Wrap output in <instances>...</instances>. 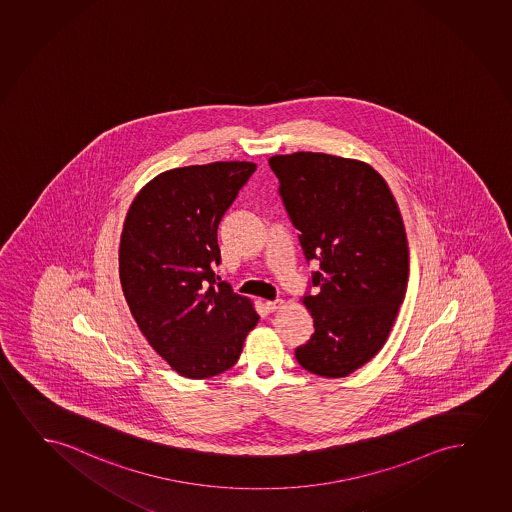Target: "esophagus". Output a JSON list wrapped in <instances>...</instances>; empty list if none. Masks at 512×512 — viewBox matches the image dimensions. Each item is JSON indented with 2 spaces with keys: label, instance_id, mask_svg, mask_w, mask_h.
<instances>
[{
  "label": "esophagus",
  "instance_id": "34e87169",
  "mask_svg": "<svg viewBox=\"0 0 512 512\" xmlns=\"http://www.w3.org/2000/svg\"><path fill=\"white\" fill-rule=\"evenodd\" d=\"M283 300H267L266 302V309L269 312L278 311V309H281L283 307Z\"/></svg>",
  "mask_w": 512,
  "mask_h": 512
}]
</instances>
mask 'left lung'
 Listing matches in <instances>:
<instances>
[{"instance_id": "1", "label": "left lung", "mask_w": 512, "mask_h": 512, "mask_svg": "<svg viewBox=\"0 0 512 512\" xmlns=\"http://www.w3.org/2000/svg\"><path fill=\"white\" fill-rule=\"evenodd\" d=\"M269 166L307 260L314 321L295 358L307 372L340 379L366 365L389 339L408 283V241L387 182L365 161L325 153L276 154Z\"/></svg>"}]
</instances>
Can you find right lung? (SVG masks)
<instances>
[{"mask_svg":"<svg viewBox=\"0 0 512 512\" xmlns=\"http://www.w3.org/2000/svg\"><path fill=\"white\" fill-rule=\"evenodd\" d=\"M252 161L173 168L140 189L120 241V281L149 346L187 379H210L238 361L259 323L252 300L215 281L217 227Z\"/></svg>","mask_w":512,"mask_h":512,"instance_id":"add662e5","label":"right lung"}]
</instances>
